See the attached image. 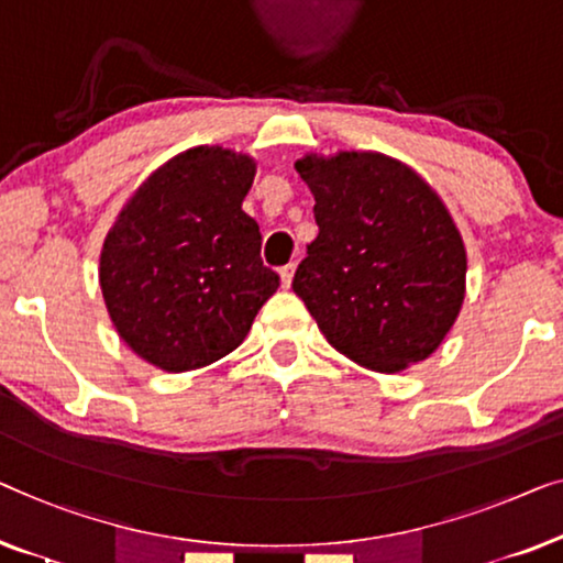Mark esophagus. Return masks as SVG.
I'll return each mask as SVG.
<instances>
[{"mask_svg": "<svg viewBox=\"0 0 563 563\" xmlns=\"http://www.w3.org/2000/svg\"><path fill=\"white\" fill-rule=\"evenodd\" d=\"M292 273H296V265H285V267H280V271H278L283 288H290V283H292Z\"/></svg>", "mask_w": 563, "mask_h": 563, "instance_id": "1", "label": "esophagus"}]
</instances>
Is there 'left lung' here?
Segmentation results:
<instances>
[{"label": "left lung", "instance_id": "left-lung-1", "mask_svg": "<svg viewBox=\"0 0 563 563\" xmlns=\"http://www.w3.org/2000/svg\"><path fill=\"white\" fill-rule=\"evenodd\" d=\"M319 236L292 290L327 342L364 369L398 375L429 360L466 296V247L429 180L375 150L306 153Z\"/></svg>", "mask_w": 563, "mask_h": 563}]
</instances>
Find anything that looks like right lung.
<instances>
[{
	"label": "right lung",
	"instance_id": "obj_1",
	"mask_svg": "<svg viewBox=\"0 0 563 563\" xmlns=\"http://www.w3.org/2000/svg\"><path fill=\"white\" fill-rule=\"evenodd\" d=\"M257 161L199 145L142 180L99 255V285L117 334L163 372L227 357L278 290L260 260L257 221L242 211Z\"/></svg>",
	"mask_w": 563,
	"mask_h": 563
}]
</instances>
